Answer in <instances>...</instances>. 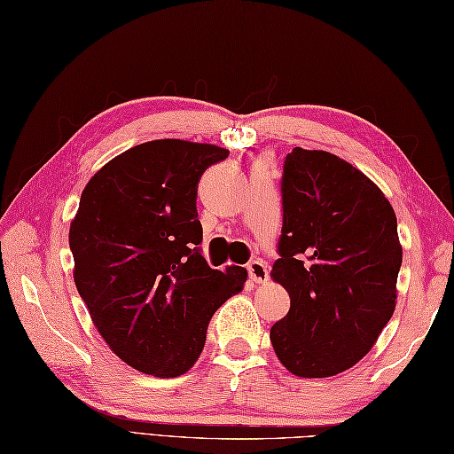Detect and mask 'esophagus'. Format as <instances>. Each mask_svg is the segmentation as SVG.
Listing matches in <instances>:
<instances>
[{
    "label": "esophagus",
    "mask_w": 454,
    "mask_h": 454,
    "mask_svg": "<svg viewBox=\"0 0 454 454\" xmlns=\"http://www.w3.org/2000/svg\"><path fill=\"white\" fill-rule=\"evenodd\" d=\"M247 275H249L251 282L261 284V282H267L269 270H267V267H265V262L255 259V261H249V262H247Z\"/></svg>",
    "instance_id": "obj_1"
}]
</instances>
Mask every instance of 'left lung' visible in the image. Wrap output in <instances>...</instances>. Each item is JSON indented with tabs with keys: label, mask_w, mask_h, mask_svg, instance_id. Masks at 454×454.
I'll return each mask as SVG.
<instances>
[{
	"label": "left lung",
	"mask_w": 454,
	"mask_h": 454,
	"mask_svg": "<svg viewBox=\"0 0 454 454\" xmlns=\"http://www.w3.org/2000/svg\"><path fill=\"white\" fill-rule=\"evenodd\" d=\"M280 192L270 277L290 294V311L270 326V342L290 373L331 377L360 362L393 317L396 216L370 177L325 151L292 149Z\"/></svg>",
	"instance_id": "left-lung-1"
}]
</instances>
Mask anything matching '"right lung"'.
Instances as JSON below:
<instances>
[{"mask_svg":"<svg viewBox=\"0 0 454 454\" xmlns=\"http://www.w3.org/2000/svg\"><path fill=\"white\" fill-rule=\"evenodd\" d=\"M215 145L160 139L115 156L84 187L69 247L75 286L114 354L137 372L184 375L207 326L247 270L201 255L197 185L228 158Z\"/></svg>","mask_w":454,"mask_h":454,"instance_id":"1","label":"right lung"}]
</instances>
